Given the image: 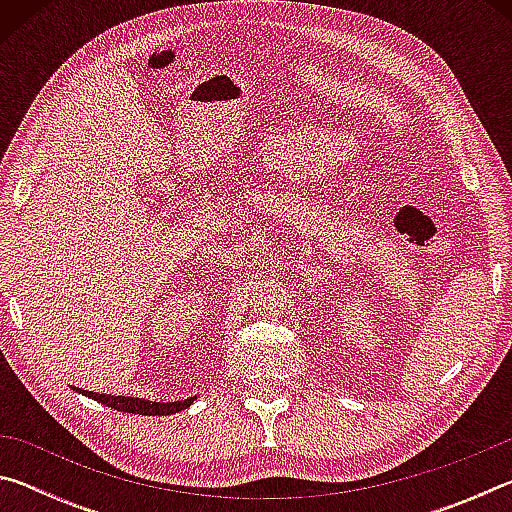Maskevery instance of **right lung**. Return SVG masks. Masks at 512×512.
<instances>
[{
    "label": "right lung",
    "mask_w": 512,
    "mask_h": 512,
    "mask_svg": "<svg viewBox=\"0 0 512 512\" xmlns=\"http://www.w3.org/2000/svg\"><path fill=\"white\" fill-rule=\"evenodd\" d=\"M74 391L83 393L90 400H97L101 404L110 406V409L124 411V413H137V415H169V413H178L192 406L196 397H187V400L180 402H151V400H142V397H124V395H103V393H92V391H81V388L74 386Z\"/></svg>",
    "instance_id": "obj_1"
}]
</instances>
